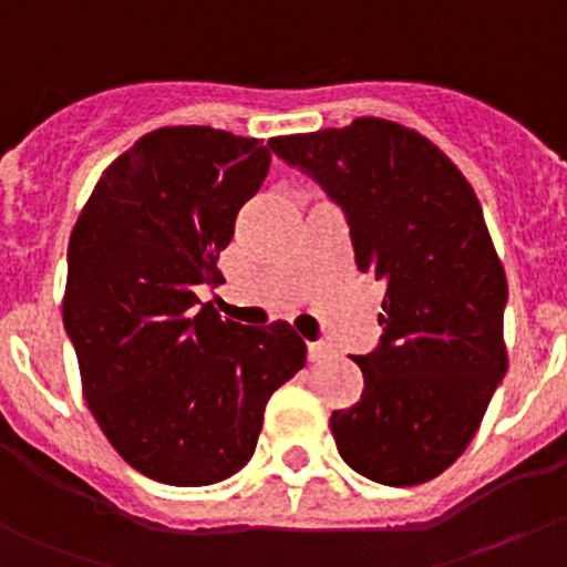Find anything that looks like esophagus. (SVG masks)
I'll return each instance as SVG.
<instances>
[{"instance_id": "esophagus-1", "label": "esophagus", "mask_w": 567, "mask_h": 567, "mask_svg": "<svg viewBox=\"0 0 567 567\" xmlns=\"http://www.w3.org/2000/svg\"><path fill=\"white\" fill-rule=\"evenodd\" d=\"M326 357H329V346H323V342H310V346H307V359H310V362H320V359Z\"/></svg>"}]
</instances>
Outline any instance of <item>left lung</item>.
Listing matches in <instances>:
<instances>
[{"mask_svg": "<svg viewBox=\"0 0 567 567\" xmlns=\"http://www.w3.org/2000/svg\"><path fill=\"white\" fill-rule=\"evenodd\" d=\"M268 147L346 210L353 260L384 285L364 390L331 411L353 472L420 485L461 458L507 370V279L463 173L414 128L357 117Z\"/></svg>", "mask_w": 567, "mask_h": 567, "instance_id": "obj_1", "label": "left lung"}]
</instances>
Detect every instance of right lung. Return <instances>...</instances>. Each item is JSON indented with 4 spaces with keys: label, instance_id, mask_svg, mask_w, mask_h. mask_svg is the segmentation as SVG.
<instances>
[{
    "label": "right lung",
    "instance_id": "add662e5",
    "mask_svg": "<svg viewBox=\"0 0 567 567\" xmlns=\"http://www.w3.org/2000/svg\"><path fill=\"white\" fill-rule=\"evenodd\" d=\"M268 164L260 140L156 128L109 164L73 225L62 320L84 400L120 458L158 483L247 466L268 398L305 368L285 320L251 329L197 299L225 282L216 260Z\"/></svg>",
    "mask_w": 567,
    "mask_h": 567
}]
</instances>
